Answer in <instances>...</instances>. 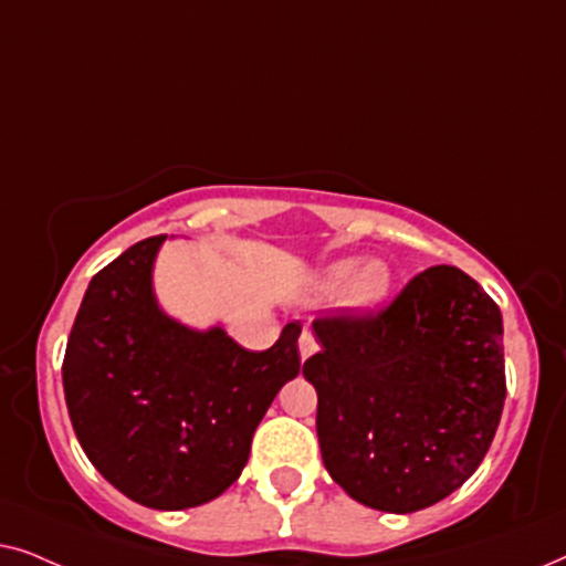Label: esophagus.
<instances>
[{"instance_id": "34e87169", "label": "esophagus", "mask_w": 566, "mask_h": 566, "mask_svg": "<svg viewBox=\"0 0 566 566\" xmlns=\"http://www.w3.org/2000/svg\"><path fill=\"white\" fill-rule=\"evenodd\" d=\"M319 350V343H316V337L312 332H304V335L298 337V353H301V360L312 358V355Z\"/></svg>"}]
</instances>
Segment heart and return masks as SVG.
Instances as JSON below:
<instances>
[{
    "instance_id": "heart-1",
    "label": "heart",
    "mask_w": 566,
    "mask_h": 566,
    "mask_svg": "<svg viewBox=\"0 0 566 566\" xmlns=\"http://www.w3.org/2000/svg\"><path fill=\"white\" fill-rule=\"evenodd\" d=\"M353 262H339V265L332 268L327 275L329 289H339L353 275ZM386 291H389V270H386L384 262H368L355 273L350 289H347V301L355 308H368L376 306L386 296Z\"/></svg>"
}]
</instances>
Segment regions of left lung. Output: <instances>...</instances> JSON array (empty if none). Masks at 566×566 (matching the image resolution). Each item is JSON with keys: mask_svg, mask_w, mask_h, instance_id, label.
<instances>
[{"mask_svg": "<svg viewBox=\"0 0 566 566\" xmlns=\"http://www.w3.org/2000/svg\"><path fill=\"white\" fill-rule=\"evenodd\" d=\"M314 332L322 461L353 500L405 515L474 474L507 394L502 316L474 277L428 268L386 306L337 308Z\"/></svg>", "mask_w": 566, "mask_h": 566, "instance_id": "obj_1", "label": "left lung"}]
</instances>
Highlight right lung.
<instances>
[{
	"label": "right lung",
	"mask_w": 566,
	"mask_h": 566,
	"mask_svg": "<svg viewBox=\"0 0 566 566\" xmlns=\"http://www.w3.org/2000/svg\"><path fill=\"white\" fill-rule=\"evenodd\" d=\"M161 242L142 239L92 277L61 374L92 467L138 505L185 510L242 474L254 430L301 368V324L252 353L223 329L172 322L151 293Z\"/></svg>",
	"instance_id": "1"
}]
</instances>
